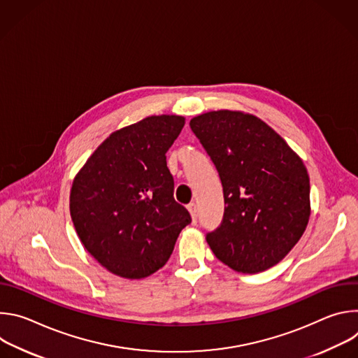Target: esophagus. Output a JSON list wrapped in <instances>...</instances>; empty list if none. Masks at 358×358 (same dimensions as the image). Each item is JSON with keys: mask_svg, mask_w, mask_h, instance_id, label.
Returning <instances> with one entry per match:
<instances>
[{"mask_svg": "<svg viewBox=\"0 0 358 358\" xmlns=\"http://www.w3.org/2000/svg\"><path fill=\"white\" fill-rule=\"evenodd\" d=\"M188 211H189V214H191L192 221L195 222L196 218H198V208H196V206H195V202H191V203H189V206H188Z\"/></svg>", "mask_w": 358, "mask_h": 358, "instance_id": "1", "label": "esophagus"}]
</instances>
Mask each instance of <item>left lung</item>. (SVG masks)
<instances>
[{
  "label": "left lung",
  "instance_id": "1",
  "mask_svg": "<svg viewBox=\"0 0 358 358\" xmlns=\"http://www.w3.org/2000/svg\"><path fill=\"white\" fill-rule=\"evenodd\" d=\"M189 127L224 187V220L207 235L214 255L242 273L275 266L309 224L310 180L303 160L250 113L213 110L192 117Z\"/></svg>",
  "mask_w": 358,
  "mask_h": 358
}]
</instances>
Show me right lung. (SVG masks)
Here are the masks:
<instances>
[{
  "instance_id": "add662e5",
  "label": "right lung",
  "mask_w": 358,
  "mask_h": 358,
  "mask_svg": "<svg viewBox=\"0 0 358 358\" xmlns=\"http://www.w3.org/2000/svg\"><path fill=\"white\" fill-rule=\"evenodd\" d=\"M185 117L147 116L113 131L73 178L69 210L92 257L116 276L143 279L170 259L189 222L174 199L166 152Z\"/></svg>"
}]
</instances>
